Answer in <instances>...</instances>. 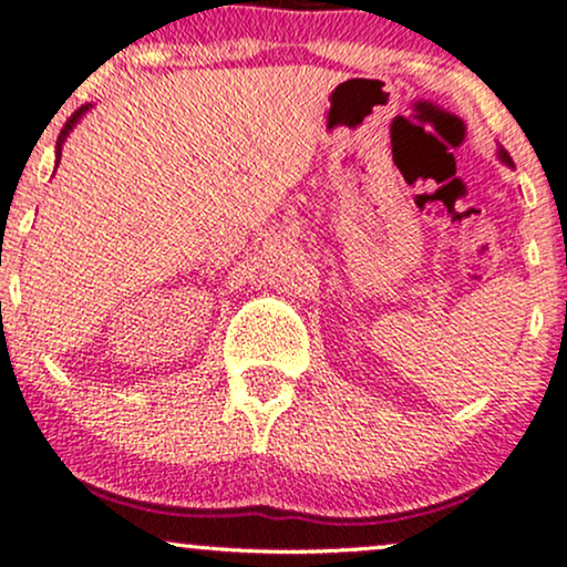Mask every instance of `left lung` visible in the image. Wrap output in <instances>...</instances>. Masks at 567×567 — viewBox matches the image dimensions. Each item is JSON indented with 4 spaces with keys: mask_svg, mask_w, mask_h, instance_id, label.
<instances>
[{
    "mask_svg": "<svg viewBox=\"0 0 567 567\" xmlns=\"http://www.w3.org/2000/svg\"><path fill=\"white\" fill-rule=\"evenodd\" d=\"M498 157H501V159H504V162H506V165H512V159H509V154H506V152H498Z\"/></svg>",
    "mask_w": 567,
    "mask_h": 567,
    "instance_id": "left-lung-1",
    "label": "left lung"
}]
</instances>
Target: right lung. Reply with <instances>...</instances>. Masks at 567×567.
<instances>
[{
    "mask_svg": "<svg viewBox=\"0 0 567 567\" xmlns=\"http://www.w3.org/2000/svg\"><path fill=\"white\" fill-rule=\"evenodd\" d=\"M87 109H90V106H82V109H76V112H74V114H71V120L66 122V125H63V130H61V135H58V143H55V159H58V162H61V148H63V143H66V138H69V133H71V130H74V125H76V122H80V120H82V114H84V112H87Z\"/></svg>",
    "mask_w": 567,
    "mask_h": 567,
    "instance_id": "obj_1",
    "label": "right lung"
}]
</instances>
